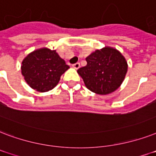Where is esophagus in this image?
Returning a JSON list of instances; mask_svg holds the SVG:
<instances>
[{
    "label": "esophagus",
    "mask_w": 156,
    "mask_h": 156,
    "mask_svg": "<svg viewBox=\"0 0 156 156\" xmlns=\"http://www.w3.org/2000/svg\"><path fill=\"white\" fill-rule=\"evenodd\" d=\"M72 67H74L75 69H79L80 67V64L79 62H76V63H75V64L72 65Z\"/></svg>",
    "instance_id": "esophagus-1"
}]
</instances>
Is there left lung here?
I'll return each instance as SVG.
<instances>
[{"label":"left lung","instance_id":"obj_1","mask_svg":"<svg viewBox=\"0 0 156 156\" xmlns=\"http://www.w3.org/2000/svg\"><path fill=\"white\" fill-rule=\"evenodd\" d=\"M87 65L77 70L87 89L97 94H112L120 87L128 72L126 59L119 50L105 46L85 58Z\"/></svg>","mask_w":156,"mask_h":156}]
</instances>
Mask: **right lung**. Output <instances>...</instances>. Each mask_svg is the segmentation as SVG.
<instances>
[{"instance_id":"right-lung-1","label":"right lung","mask_w":156,"mask_h":156,"mask_svg":"<svg viewBox=\"0 0 156 156\" xmlns=\"http://www.w3.org/2000/svg\"><path fill=\"white\" fill-rule=\"evenodd\" d=\"M70 67L56 50L41 48L31 52L23 58L21 72L32 89L44 93L58 84L60 77Z\"/></svg>"}]
</instances>
